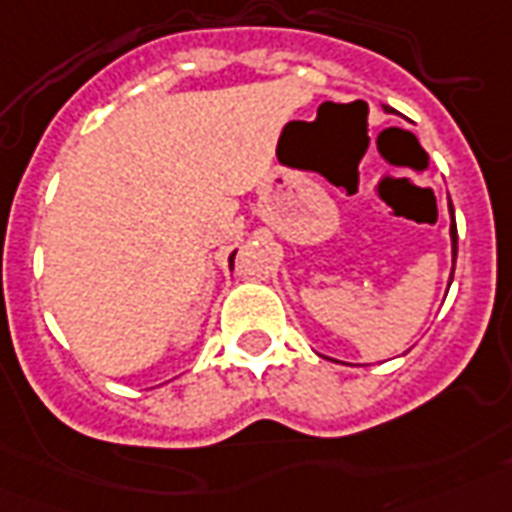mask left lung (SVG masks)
I'll return each instance as SVG.
<instances>
[{"label":"left lung","mask_w":512,"mask_h":512,"mask_svg":"<svg viewBox=\"0 0 512 512\" xmlns=\"http://www.w3.org/2000/svg\"><path fill=\"white\" fill-rule=\"evenodd\" d=\"M449 213H451V227H449V235H451V277H454V267H457V219H454V208H451V200H449ZM451 285V280H449Z\"/></svg>","instance_id":"left-lung-1"}]
</instances>
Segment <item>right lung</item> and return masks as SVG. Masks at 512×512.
I'll return each instance as SVG.
<instances>
[{
	"label": "right lung",
	"mask_w": 512,
	"mask_h": 512,
	"mask_svg": "<svg viewBox=\"0 0 512 512\" xmlns=\"http://www.w3.org/2000/svg\"><path fill=\"white\" fill-rule=\"evenodd\" d=\"M237 253V251H235ZM235 253H232V256H229V261H232V259H235Z\"/></svg>",
	"instance_id": "add662e5"
}]
</instances>
